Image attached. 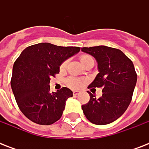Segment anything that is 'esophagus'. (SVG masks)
Returning a JSON list of instances; mask_svg holds the SVG:
<instances>
[{
	"mask_svg": "<svg viewBox=\"0 0 149 149\" xmlns=\"http://www.w3.org/2000/svg\"><path fill=\"white\" fill-rule=\"evenodd\" d=\"M72 93H73V95L74 96H77L78 95V94H79V91H75L72 92Z\"/></svg>",
	"mask_w": 149,
	"mask_h": 149,
	"instance_id": "1",
	"label": "esophagus"
}]
</instances>
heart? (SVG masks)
I'll use <instances>...</instances> for the list:
<instances>
[{"label":"heart","mask_w":149,"mask_h":149,"mask_svg":"<svg viewBox=\"0 0 149 149\" xmlns=\"http://www.w3.org/2000/svg\"><path fill=\"white\" fill-rule=\"evenodd\" d=\"M79 59H80V62L83 65H85L86 63H87L90 61H93V58L91 57V56H89V55H82L80 57H79ZM65 65H66V63H63L62 65H61V68L63 69V68H65ZM66 83L70 87H72V88H79V87H81L82 85H83V81H82L81 79H77V78H75V77H69L67 79H66Z\"/></svg>","instance_id":"obj_1"}]
</instances>
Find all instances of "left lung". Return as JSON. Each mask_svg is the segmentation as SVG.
Listing matches in <instances>:
<instances>
[{
  "label": "left lung",
  "mask_w": 149,
  "mask_h": 149,
  "mask_svg": "<svg viewBox=\"0 0 149 149\" xmlns=\"http://www.w3.org/2000/svg\"><path fill=\"white\" fill-rule=\"evenodd\" d=\"M97 63L99 73L91 87H101L102 97L96 98L91 92L90 101L82 105L86 118L98 125L110 124L119 118L129 106L137 82L132 61L120 50L99 45L81 48Z\"/></svg>",
  "instance_id": "1"
}]
</instances>
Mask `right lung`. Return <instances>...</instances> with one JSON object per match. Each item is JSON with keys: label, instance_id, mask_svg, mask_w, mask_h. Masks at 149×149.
<instances>
[{"label": "right lung", "instance_id": "add662e5", "mask_svg": "<svg viewBox=\"0 0 149 149\" xmlns=\"http://www.w3.org/2000/svg\"><path fill=\"white\" fill-rule=\"evenodd\" d=\"M80 50L42 42L27 47L14 63L10 85L17 106L33 122L49 125L60 119L72 92L63 87L50 93V78L61 64Z\"/></svg>", "mask_w": 149, "mask_h": 149}]
</instances>
